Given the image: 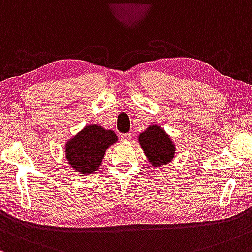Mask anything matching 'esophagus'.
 Instances as JSON below:
<instances>
[{
	"label": "esophagus",
	"mask_w": 252,
	"mask_h": 252,
	"mask_svg": "<svg viewBox=\"0 0 252 252\" xmlns=\"http://www.w3.org/2000/svg\"><path fill=\"white\" fill-rule=\"evenodd\" d=\"M132 138V133H124L121 134V140L123 141H129Z\"/></svg>",
	"instance_id": "1"
}]
</instances>
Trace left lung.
<instances>
[{"label":"left lung","instance_id":"obj_1","mask_svg":"<svg viewBox=\"0 0 252 252\" xmlns=\"http://www.w3.org/2000/svg\"><path fill=\"white\" fill-rule=\"evenodd\" d=\"M138 143L143 149L152 168H160L174 159L176 145L170 135L159 125L154 124L138 135Z\"/></svg>","mask_w":252,"mask_h":252}]
</instances>
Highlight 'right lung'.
I'll return each mask as SVG.
<instances>
[{
  "label": "right lung",
  "mask_w": 252,
  "mask_h": 252,
  "mask_svg": "<svg viewBox=\"0 0 252 252\" xmlns=\"http://www.w3.org/2000/svg\"><path fill=\"white\" fill-rule=\"evenodd\" d=\"M117 141L118 135L112 129L97 124L87 125L65 143L66 163L81 176L94 174L102 164L106 150Z\"/></svg>",
  "instance_id": "1"
}]
</instances>
